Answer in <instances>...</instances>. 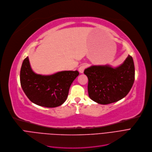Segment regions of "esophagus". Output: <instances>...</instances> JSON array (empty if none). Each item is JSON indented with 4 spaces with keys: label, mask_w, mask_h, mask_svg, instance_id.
<instances>
[{
    "label": "esophagus",
    "mask_w": 152,
    "mask_h": 152,
    "mask_svg": "<svg viewBox=\"0 0 152 152\" xmlns=\"http://www.w3.org/2000/svg\"><path fill=\"white\" fill-rule=\"evenodd\" d=\"M86 68V65H82V66H80V67L78 68V71L80 72V74H83V71L85 70V69Z\"/></svg>",
    "instance_id": "obj_1"
}]
</instances>
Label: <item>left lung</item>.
<instances>
[{"label":"left lung","mask_w":152,"mask_h":152,"mask_svg":"<svg viewBox=\"0 0 152 152\" xmlns=\"http://www.w3.org/2000/svg\"><path fill=\"white\" fill-rule=\"evenodd\" d=\"M88 79L89 97L101 104L118 102L131 90L135 80L132 57L128 56L120 66H91L84 70Z\"/></svg>","instance_id":"obj_1"}]
</instances>
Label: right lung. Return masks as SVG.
Returning a JSON list of instances; mask_svg holds the SVG:
<instances>
[{"instance_id":"add662e5","label":"right lung","mask_w":152,"mask_h":152,"mask_svg":"<svg viewBox=\"0 0 152 152\" xmlns=\"http://www.w3.org/2000/svg\"><path fill=\"white\" fill-rule=\"evenodd\" d=\"M79 75L77 70H65L52 75H40L32 70L28 57L20 70V83L31 102L40 106L55 107L67 98L70 86Z\"/></svg>"}]
</instances>
